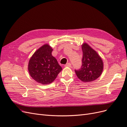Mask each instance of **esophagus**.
Returning <instances> with one entry per match:
<instances>
[{
    "mask_svg": "<svg viewBox=\"0 0 127 127\" xmlns=\"http://www.w3.org/2000/svg\"><path fill=\"white\" fill-rule=\"evenodd\" d=\"M71 66V64L70 63H67L64 65L65 67H70Z\"/></svg>",
    "mask_w": 127,
    "mask_h": 127,
    "instance_id": "obj_1",
    "label": "esophagus"
}]
</instances>
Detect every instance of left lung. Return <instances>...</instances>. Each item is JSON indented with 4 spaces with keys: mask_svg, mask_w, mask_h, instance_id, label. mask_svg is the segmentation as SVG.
Wrapping results in <instances>:
<instances>
[{
    "mask_svg": "<svg viewBox=\"0 0 127 127\" xmlns=\"http://www.w3.org/2000/svg\"><path fill=\"white\" fill-rule=\"evenodd\" d=\"M83 58L82 67L75 70L78 78L84 82H90L98 78L102 74L103 63L98 53L86 43L82 45Z\"/></svg>",
    "mask_w": 127,
    "mask_h": 127,
    "instance_id": "obj_1",
    "label": "left lung"
}]
</instances>
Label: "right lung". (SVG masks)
Wrapping results in <instances>:
<instances>
[{
  "instance_id": "1",
  "label": "right lung",
  "mask_w": 127,
  "mask_h": 127,
  "mask_svg": "<svg viewBox=\"0 0 127 127\" xmlns=\"http://www.w3.org/2000/svg\"><path fill=\"white\" fill-rule=\"evenodd\" d=\"M53 49L45 44L34 53L30 59L28 70L30 76L37 83L49 84L53 82L62 68L52 55Z\"/></svg>"
}]
</instances>
